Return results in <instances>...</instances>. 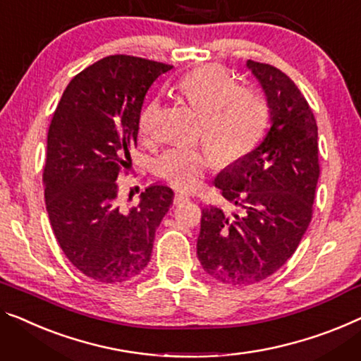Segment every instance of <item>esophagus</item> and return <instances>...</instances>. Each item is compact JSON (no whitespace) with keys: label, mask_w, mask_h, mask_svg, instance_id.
<instances>
[{"label":"esophagus","mask_w":361,"mask_h":361,"mask_svg":"<svg viewBox=\"0 0 361 361\" xmlns=\"http://www.w3.org/2000/svg\"><path fill=\"white\" fill-rule=\"evenodd\" d=\"M188 199H190V195H186V192H183V191H180V192H176L175 195V199H173V202H175V206H180V204H183V202H186Z\"/></svg>","instance_id":"obj_1"}]
</instances>
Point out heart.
Returning <instances> with one entry per match:
<instances>
[{
  "label": "heart",
  "mask_w": 361,
  "mask_h": 361,
  "mask_svg": "<svg viewBox=\"0 0 361 361\" xmlns=\"http://www.w3.org/2000/svg\"><path fill=\"white\" fill-rule=\"evenodd\" d=\"M178 92L202 113L201 134L227 162L250 154L264 133L269 105L259 90L240 85L222 66H201L183 76ZM162 102L154 95L139 113V133L144 139L159 134ZM217 164L215 150L202 144L196 147L176 146L155 160V173L176 188L191 190L202 180L204 171Z\"/></svg>",
  "instance_id": "b5f03b06"
}]
</instances>
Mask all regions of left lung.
Wrapping results in <instances>:
<instances>
[{
    "instance_id": "left-lung-1",
    "label": "left lung",
    "mask_w": 361,
    "mask_h": 361,
    "mask_svg": "<svg viewBox=\"0 0 361 361\" xmlns=\"http://www.w3.org/2000/svg\"><path fill=\"white\" fill-rule=\"evenodd\" d=\"M264 90L271 128L262 142L220 171L215 186L240 212L202 209L197 257L227 285H251L287 262L313 217L319 178L318 125L300 89L281 69L248 60Z\"/></svg>"
}]
</instances>
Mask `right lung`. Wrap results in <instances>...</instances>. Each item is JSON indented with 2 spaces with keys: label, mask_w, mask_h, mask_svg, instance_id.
Masks as SVG:
<instances>
[{
  "label": "right lung",
  "mask_w": 361,
  "mask_h": 361,
  "mask_svg": "<svg viewBox=\"0 0 361 361\" xmlns=\"http://www.w3.org/2000/svg\"><path fill=\"white\" fill-rule=\"evenodd\" d=\"M173 66L113 55L71 79L53 113L43 169L53 233L71 264L102 283L137 277L152 256L155 230L173 204L152 185L131 211L118 206L116 178L137 146L139 113L150 85Z\"/></svg>",
  "instance_id": "1"
}]
</instances>
